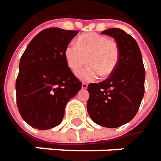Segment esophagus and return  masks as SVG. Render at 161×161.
I'll return each instance as SVG.
<instances>
[{
    "instance_id": "esophagus-1",
    "label": "esophagus",
    "mask_w": 161,
    "mask_h": 161,
    "mask_svg": "<svg viewBox=\"0 0 161 161\" xmlns=\"http://www.w3.org/2000/svg\"><path fill=\"white\" fill-rule=\"evenodd\" d=\"M81 87H82L83 89H86V87H87V84H86V83L83 82L82 84H81Z\"/></svg>"
}]
</instances>
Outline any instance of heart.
Listing matches in <instances>:
<instances>
[{
  "label": "heart",
  "mask_w": 161,
  "mask_h": 161,
  "mask_svg": "<svg viewBox=\"0 0 161 161\" xmlns=\"http://www.w3.org/2000/svg\"><path fill=\"white\" fill-rule=\"evenodd\" d=\"M65 59L68 68L77 74L86 64L89 65L79 74L82 80L93 81L99 75H111L118 64L119 49L117 42L97 33L79 36L76 46L69 44L65 48Z\"/></svg>",
  "instance_id": "heart-1"
}]
</instances>
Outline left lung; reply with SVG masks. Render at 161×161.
Returning a JSON list of instances; mask_svg holds the SVG:
<instances>
[{"mask_svg": "<svg viewBox=\"0 0 161 161\" xmlns=\"http://www.w3.org/2000/svg\"><path fill=\"white\" fill-rule=\"evenodd\" d=\"M101 34L117 42L119 61L108 79L88 85L86 108L93 122L115 128L129 122L137 114L144 96L146 73L140 47L131 35L115 28Z\"/></svg>", "mask_w": 161, "mask_h": 161, "instance_id": "obj_1", "label": "left lung"}]
</instances>
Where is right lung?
Returning a JSON list of instances; mask_svg holds the SVG:
<instances>
[{"label":"right lung","instance_id":"1","mask_svg":"<svg viewBox=\"0 0 161 161\" xmlns=\"http://www.w3.org/2000/svg\"><path fill=\"white\" fill-rule=\"evenodd\" d=\"M75 30L46 28L33 38L20 60L15 89L18 110L29 126L47 130L60 125L68 101L81 88L64 52Z\"/></svg>","mask_w":161,"mask_h":161}]
</instances>
